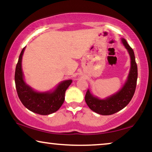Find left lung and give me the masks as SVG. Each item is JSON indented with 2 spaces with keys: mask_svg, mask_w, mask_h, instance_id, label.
<instances>
[{
  "mask_svg": "<svg viewBox=\"0 0 152 152\" xmlns=\"http://www.w3.org/2000/svg\"><path fill=\"white\" fill-rule=\"evenodd\" d=\"M121 41L127 50L131 64L127 78L123 86L116 93L103 99L93 95L89 89L87 91L85 96V101L88 107L93 111L102 115H112L124 109L132 99L136 90L138 68L134 50L128 44L126 39L121 38Z\"/></svg>",
  "mask_w": 152,
  "mask_h": 152,
  "instance_id": "8db88e82",
  "label": "left lung"
}]
</instances>
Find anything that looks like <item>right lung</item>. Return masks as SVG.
<instances>
[{"mask_svg":"<svg viewBox=\"0 0 152 152\" xmlns=\"http://www.w3.org/2000/svg\"><path fill=\"white\" fill-rule=\"evenodd\" d=\"M26 48H23L16 66L14 80L18 96L23 104L30 111L39 115H50L58 111L63 104L66 91L72 80L70 79L61 81L50 91L35 90L26 82L23 72L22 58Z\"/></svg>","mask_w":152,"mask_h":152,"instance_id":"add662e5","label":"right lung"}]
</instances>
